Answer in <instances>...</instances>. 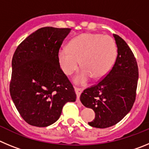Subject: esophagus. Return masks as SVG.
I'll return each mask as SVG.
<instances>
[{
    "label": "esophagus",
    "mask_w": 149,
    "mask_h": 149,
    "mask_svg": "<svg viewBox=\"0 0 149 149\" xmlns=\"http://www.w3.org/2000/svg\"><path fill=\"white\" fill-rule=\"evenodd\" d=\"M74 91H75L76 95H77V101L76 102L77 103H81V101H80V96H81V94L82 93L83 89L81 88H78L74 86Z\"/></svg>",
    "instance_id": "1"
}]
</instances>
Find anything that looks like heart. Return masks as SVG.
<instances>
[{"instance_id":"b5f03b06","label":"heart","mask_w":149,"mask_h":149,"mask_svg":"<svg viewBox=\"0 0 149 149\" xmlns=\"http://www.w3.org/2000/svg\"><path fill=\"white\" fill-rule=\"evenodd\" d=\"M116 54V45L113 38L88 33L72 39L68 47H61L58 60L63 72L68 75L77 69L80 60L82 69L74 81L82 84L90 77L97 80L106 75L115 63Z\"/></svg>"}]
</instances>
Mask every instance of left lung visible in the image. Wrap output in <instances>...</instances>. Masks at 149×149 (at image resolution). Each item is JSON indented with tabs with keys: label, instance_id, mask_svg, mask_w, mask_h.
I'll use <instances>...</instances> for the list:
<instances>
[{
	"label": "left lung",
	"instance_id": "8db88e82",
	"mask_svg": "<svg viewBox=\"0 0 149 149\" xmlns=\"http://www.w3.org/2000/svg\"><path fill=\"white\" fill-rule=\"evenodd\" d=\"M117 56L110 72L95 85L84 89L81 103L93 109L95 118L92 127L106 128L120 122L132 108L136 99L139 71L136 60L127 43L113 34Z\"/></svg>",
	"mask_w": 149,
	"mask_h": 149
}]
</instances>
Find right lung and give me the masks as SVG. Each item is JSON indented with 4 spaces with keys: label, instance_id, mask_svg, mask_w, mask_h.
<instances>
[{
    "label": "right lung",
    "instance_id": "add662e5",
    "mask_svg": "<svg viewBox=\"0 0 149 149\" xmlns=\"http://www.w3.org/2000/svg\"><path fill=\"white\" fill-rule=\"evenodd\" d=\"M71 30L42 27L22 42L13 54L10 95L30 125H51L58 120L65 103L76 101L58 60L59 50Z\"/></svg>",
    "mask_w": 149,
    "mask_h": 149
}]
</instances>
